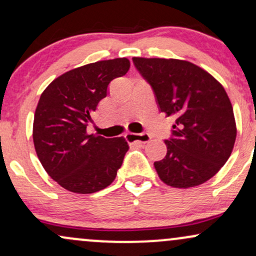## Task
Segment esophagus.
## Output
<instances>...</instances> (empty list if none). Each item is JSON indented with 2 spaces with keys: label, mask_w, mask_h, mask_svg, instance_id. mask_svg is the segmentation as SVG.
Returning <instances> with one entry per match:
<instances>
[{
  "label": "esophagus",
  "mask_w": 256,
  "mask_h": 256,
  "mask_svg": "<svg viewBox=\"0 0 256 256\" xmlns=\"http://www.w3.org/2000/svg\"><path fill=\"white\" fill-rule=\"evenodd\" d=\"M125 137L128 142L148 143V142H150V140H152L150 134H146V132H143V134H132V132H128V134H125Z\"/></svg>",
  "instance_id": "1"
}]
</instances>
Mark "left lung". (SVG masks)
Here are the masks:
<instances>
[{
    "label": "left lung",
    "mask_w": 256,
    "mask_h": 256,
    "mask_svg": "<svg viewBox=\"0 0 256 256\" xmlns=\"http://www.w3.org/2000/svg\"><path fill=\"white\" fill-rule=\"evenodd\" d=\"M161 112L174 118L166 156L154 166L173 188L204 184L225 165L236 140L234 110L222 85L189 61L134 58Z\"/></svg>",
    "instance_id": "left-lung-1"
}]
</instances>
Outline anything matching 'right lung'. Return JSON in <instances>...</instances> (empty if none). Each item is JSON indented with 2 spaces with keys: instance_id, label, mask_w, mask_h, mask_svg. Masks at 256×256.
Returning <instances> with one entry per match:
<instances>
[{
  "instance_id": "right-lung-1",
  "label": "right lung",
  "mask_w": 256,
  "mask_h": 256,
  "mask_svg": "<svg viewBox=\"0 0 256 256\" xmlns=\"http://www.w3.org/2000/svg\"><path fill=\"white\" fill-rule=\"evenodd\" d=\"M130 68L126 58L71 70L40 95L34 119V144L46 173L77 194H92L113 183L128 144L124 137L89 134L86 126L108 84Z\"/></svg>"
}]
</instances>
